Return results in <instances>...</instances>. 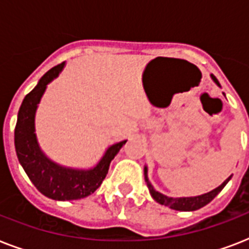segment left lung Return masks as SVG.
<instances>
[{"mask_svg":"<svg viewBox=\"0 0 249 249\" xmlns=\"http://www.w3.org/2000/svg\"><path fill=\"white\" fill-rule=\"evenodd\" d=\"M212 80L214 83L217 84V86H220V83H218V80L214 77L213 75H211ZM232 174L228 179H225L222 183H221L218 187H216L212 191H209L207 194H203V195H197V196H183V197H172V196H166L164 194L159 193V191H156L154 189V186L151 185V182L148 181V176H147V166L144 165V181L147 183V187L150 190V194H151V196L155 199L159 204L165 205V207H169L172 209H176V211H182V212H190V211H196V209L203 208L204 205H207L208 203L214 199V197L218 195L221 190L224 189L226 183H228L230 179H231Z\"/></svg>","mask_w":249,"mask_h":249,"instance_id":"obj_1","label":"left lung"}]
</instances>
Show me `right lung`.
Masks as SVG:
<instances>
[{"label": "right lung", "instance_id": "right-lung-1", "mask_svg": "<svg viewBox=\"0 0 249 249\" xmlns=\"http://www.w3.org/2000/svg\"><path fill=\"white\" fill-rule=\"evenodd\" d=\"M66 62L49 70L40 79L35 89L25 95L18 112V121L14 134L15 151L23 169L42 195L54 200H77L89 196L101 186L108 173L113 158L126 143L121 141L106 150L97 165L89 169H76L53 161L41 150L36 136L35 117L45 90L56 79Z\"/></svg>", "mask_w": 249, "mask_h": 249}]
</instances>
